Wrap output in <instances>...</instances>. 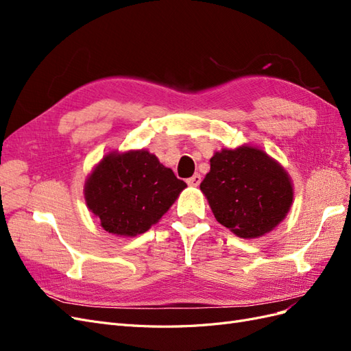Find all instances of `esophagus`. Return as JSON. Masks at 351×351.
Listing matches in <instances>:
<instances>
[{
  "instance_id": "esophagus-1",
  "label": "esophagus",
  "mask_w": 351,
  "mask_h": 351,
  "mask_svg": "<svg viewBox=\"0 0 351 351\" xmlns=\"http://www.w3.org/2000/svg\"><path fill=\"white\" fill-rule=\"evenodd\" d=\"M200 182H202V177H200V174H195L193 177L187 178V184H189V186H193V187L199 186V184H200Z\"/></svg>"
}]
</instances>
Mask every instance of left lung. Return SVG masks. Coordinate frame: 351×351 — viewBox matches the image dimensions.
I'll return each mask as SVG.
<instances>
[{"mask_svg": "<svg viewBox=\"0 0 351 351\" xmlns=\"http://www.w3.org/2000/svg\"><path fill=\"white\" fill-rule=\"evenodd\" d=\"M200 190L219 224L241 239L272 231L289 214L294 196L285 169L249 145L215 152Z\"/></svg>", "mask_w": 351, "mask_h": 351, "instance_id": "left-lung-1", "label": "left lung"}]
</instances>
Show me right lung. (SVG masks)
I'll return each instance as SVG.
<instances>
[{
  "label": "right lung",
  "mask_w": 351,
  "mask_h": 351,
  "mask_svg": "<svg viewBox=\"0 0 351 351\" xmlns=\"http://www.w3.org/2000/svg\"><path fill=\"white\" fill-rule=\"evenodd\" d=\"M186 187L146 149L110 152L84 183V200L105 231L134 237L156 224Z\"/></svg>",
  "instance_id": "right-lung-1"
}]
</instances>
